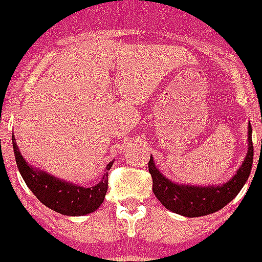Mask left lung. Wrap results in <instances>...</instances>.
Instances as JSON below:
<instances>
[{
	"mask_svg": "<svg viewBox=\"0 0 262 262\" xmlns=\"http://www.w3.org/2000/svg\"><path fill=\"white\" fill-rule=\"evenodd\" d=\"M253 153L251 125L249 124V152L246 160L236 176L222 186H185L174 184L160 174L150 156L147 167L153 180V193L164 207L185 217H202L215 213L235 199L246 184L253 167Z\"/></svg>",
	"mask_w": 262,
	"mask_h": 262,
	"instance_id": "left-lung-1",
	"label": "left lung"
}]
</instances>
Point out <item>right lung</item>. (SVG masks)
Returning <instances> with one entry per match:
<instances>
[{"instance_id": "1", "label": "right lung", "mask_w": 262, "mask_h": 262, "mask_svg": "<svg viewBox=\"0 0 262 262\" xmlns=\"http://www.w3.org/2000/svg\"><path fill=\"white\" fill-rule=\"evenodd\" d=\"M12 143L19 172L29 189L47 207L63 215H85L95 211L103 203L107 192V176L112 163L107 164L102 180L94 188H81L77 185L63 182L47 172L31 168L19 152L15 138H12Z\"/></svg>"}]
</instances>
